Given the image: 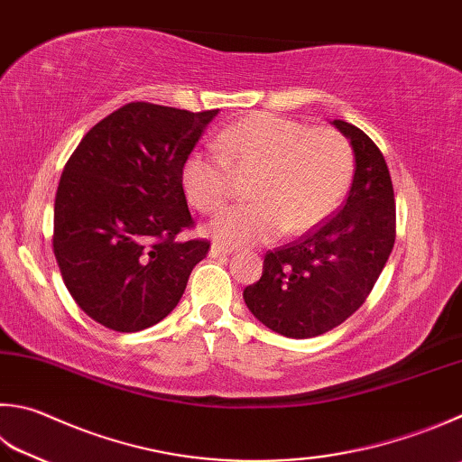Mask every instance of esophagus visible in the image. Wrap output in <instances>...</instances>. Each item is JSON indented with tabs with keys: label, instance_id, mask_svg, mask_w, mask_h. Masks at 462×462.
Returning a JSON list of instances; mask_svg holds the SVG:
<instances>
[{
	"label": "esophagus",
	"instance_id": "obj_1",
	"mask_svg": "<svg viewBox=\"0 0 462 462\" xmlns=\"http://www.w3.org/2000/svg\"><path fill=\"white\" fill-rule=\"evenodd\" d=\"M231 251H233L231 247H225V245H221V243H213L211 251H208V255H211V257H221V255H229Z\"/></svg>",
	"mask_w": 462,
	"mask_h": 462
}]
</instances>
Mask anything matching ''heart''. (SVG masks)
<instances>
[{
  "label": "heart",
  "mask_w": 462,
  "mask_h": 462,
  "mask_svg": "<svg viewBox=\"0 0 462 462\" xmlns=\"http://www.w3.org/2000/svg\"><path fill=\"white\" fill-rule=\"evenodd\" d=\"M219 151H193L180 167L187 201L213 213L231 197V167L255 171L251 203L225 208L208 223V235L225 245H255L306 233L342 203L354 175L350 143L334 128H310L300 120L251 115L221 130Z\"/></svg>",
  "instance_id": "heart-1"
}]
</instances>
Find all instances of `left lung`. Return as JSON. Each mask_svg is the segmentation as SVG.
Segmentation results:
<instances>
[{"instance_id": "obj_1", "label": "left lung", "mask_w": 462, "mask_h": 462, "mask_svg": "<svg viewBox=\"0 0 462 462\" xmlns=\"http://www.w3.org/2000/svg\"><path fill=\"white\" fill-rule=\"evenodd\" d=\"M332 125L350 141L356 159L344 207L298 241L267 251L259 282L243 291L249 311L285 337H316L350 318L366 301L396 239L384 156L358 126Z\"/></svg>"}]
</instances>
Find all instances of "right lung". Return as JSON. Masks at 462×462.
<instances>
[{
    "label": "right lung",
    "instance_id": "add662e5",
    "mask_svg": "<svg viewBox=\"0 0 462 462\" xmlns=\"http://www.w3.org/2000/svg\"><path fill=\"white\" fill-rule=\"evenodd\" d=\"M219 110L125 104L69 156L54 203V255L80 310L115 332H141L177 308L207 239L195 225L180 167Z\"/></svg>",
    "mask_w": 462,
    "mask_h": 462
}]
</instances>
